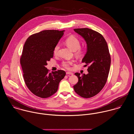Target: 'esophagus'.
<instances>
[{
	"label": "esophagus",
	"instance_id": "34e87169",
	"mask_svg": "<svg viewBox=\"0 0 134 134\" xmlns=\"http://www.w3.org/2000/svg\"><path fill=\"white\" fill-rule=\"evenodd\" d=\"M66 74H70V75H73V73L72 72H66Z\"/></svg>",
	"mask_w": 134,
	"mask_h": 134
}]
</instances>
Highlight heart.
<instances>
[{"label": "heart", "instance_id": "heart-1", "mask_svg": "<svg viewBox=\"0 0 134 134\" xmlns=\"http://www.w3.org/2000/svg\"><path fill=\"white\" fill-rule=\"evenodd\" d=\"M65 42L67 45L70 48L75 51V53L77 55L80 57L85 52V49L84 48L80 47L81 41L78 38L71 36L66 39ZM59 48L60 44L58 43L54 46L53 48V53L54 54H57L58 53ZM73 62V61H64L62 63V66L66 69H70Z\"/></svg>", "mask_w": 134, "mask_h": 134}]
</instances>
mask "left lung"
Wrapping results in <instances>:
<instances>
[{"mask_svg": "<svg viewBox=\"0 0 134 134\" xmlns=\"http://www.w3.org/2000/svg\"><path fill=\"white\" fill-rule=\"evenodd\" d=\"M82 37L87 45V52L82 63L88 65V73H75L79 81L73 86L80 96L90 98L99 92L107 81L111 65V56L107 43L103 35L88 28L74 29Z\"/></svg>", "mask_w": 134, "mask_h": 134, "instance_id": "left-lung-1", "label": "left lung"}]
</instances>
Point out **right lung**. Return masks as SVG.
Instances as JSON below:
<instances>
[{"label":"right lung","instance_id":"right-lung-1","mask_svg":"<svg viewBox=\"0 0 134 134\" xmlns=\"http://www.w3.org/2000/svg\"><path fill=\"white\" fill-rule=\"evenodd\" d=\"M64 31L44 30L30 36L25 42L20 64L25 83L34 95L43 98L58 91L59 84L66 75L64 70L49 73L45 67L53 56V48Z\"/></svg>","mask_w":134,"mask_h":134}]
</instances>
